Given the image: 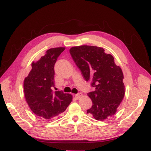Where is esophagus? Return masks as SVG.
<instances>
[{"instance_id":"esophagus-1","label":"esophagus","mask_w":151,"mask_h":151,"mask_svg":"<svg viewBox=\"0 0 151 151\" xmlns=\"http://www.w3.org/2000/svg\"><path fill=\"white\" fill-rule=\"evenodd\" d=\"M82 93H78L75 95V97H76V99H78L79 98H81V97H82Z\"/></svg>"}]
</instances>
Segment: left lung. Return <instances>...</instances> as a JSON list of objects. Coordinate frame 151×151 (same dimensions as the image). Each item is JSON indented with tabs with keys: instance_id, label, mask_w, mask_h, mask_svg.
Returning a JSON list of instances; mask_svg holds the SVG:
<instances>
[{
	"instance_id": "obj_1",
	"label": "left lung",
	"mask_w": 151,
	"mask_h": 151,
	"mask_svg": "<svg viewBox=\"0 0 151 151\" xmlns=\"http://www.w3.org/2000/svg\"><path fill=\"white\" fill-rule=\"evenodd\" d=\"M69 52L83 77L95 88L88 93L93 105L87 113L98 121L114 115L124 95L123 74L114 57L95 46L73 47Z\"/></svg>"
}]
</instances>
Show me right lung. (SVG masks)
Listing matches in <instances>:
<instances>
[{
    "label": "right lung",
    "mask_w": 151,
    "mask_h": 151,
    "mask_svg": "<svg viewBox=\"0 0 151 151\" xmlns=\"http://www.w3.org/2000/svg\"><path fill=\"white\" fill-rule=\"evenodd\" d=\"M64 47L50 49L40 60L32 63V69L24 81L25 99L31 110L41 119L56 117L66 110L72 95L54 87V65Z\"/></svg>",
    "instance_id": "1"
}]
</instances>
